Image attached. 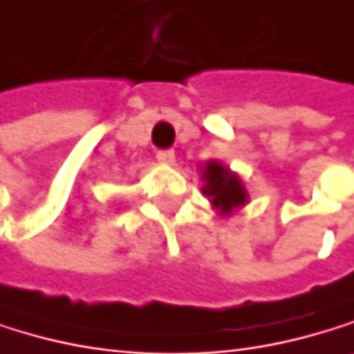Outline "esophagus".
<instances>
[{
	"label": "esophagus",
	"instance_id": "1",
	"mask_svg": "<svg viewBox=\"0 0 354 354\" xmlns=\"http://www.w3.org/2000/svg\"><path fill=\"white\" fill-rule=\"evenodd\" d=\"M157 161L163 163V165H171L176 161V155L171 149H165V151H157Z\"/></svg>",
	"mask_w": 354,
	"mask_h": 354
}]
</instances>
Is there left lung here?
<instances>
[{"mask_svg":"<svg viewBox=\"0 0 354 354\" xmlns=\"http://www.w3.org/2000/svg\"><path fill=\"white\" fill-rule=\"evenodd\" d=\"M203 195L209 197L214 209L220 216H231L235 209L248 203V191L239 176L218 161H207L203 167Z\"/></svg>","mask_w":354,"mask_h":354,"instance_id":"8db88e82","label":"left lung"}]
</instances>
